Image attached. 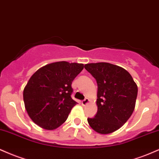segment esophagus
<instances>
[{"label":"esophagus","instance_id":"esophagus-1","mask_svg":"<svg viewBox=\"0 0 159 159\" xmlns=\"http://www.w3.org/2000/svg\"><path fill=\"white\" fill-rule=\"evenodd\" d=\"M81 103H82V105H83V106L87 105L88 103H89V100L88 98H85V100H83V101L81 102Z\"/></svg>","mask_w":159,"mask_h":159}]
</instances>
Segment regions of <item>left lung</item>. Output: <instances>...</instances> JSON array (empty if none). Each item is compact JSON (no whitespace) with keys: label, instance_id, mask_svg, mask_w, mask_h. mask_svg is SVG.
<instances>
[{"label":"left lung","instance_id":"1","mask_svg":"<svg viewBox=\"0 0 159 159\" xmlns=\"http://www.w3.org/2000/svg\"><path fill=\"white\" fill-rule=\"evenodd\" d=\"M85 68L98 83V112L88 122L94 131L109 134L131 117L135 109L138 86L127 70L107 62L90 63Z\"/></svg>","mask_w":159,"mask_h":159}]
</instances>
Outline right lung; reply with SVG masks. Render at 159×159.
<instances>
[{"label": "right lung", "mask_w": 159, "mask_h": 159, "mask_svg": "<svg viewBox=\"0 0 159 159\" xmlns=\"http://www.w3.org/2000/svg\"><path fill=\"white\" fill-rule=\"evenodd\" d=\"M83 68V64L57 61L44 65L32 75L23 97L28 115L35 124L53 130L67 120L77 103L70 97L72 82Z\"/></svg>", "instance_id": "right-lung-1"}]
</instances>
